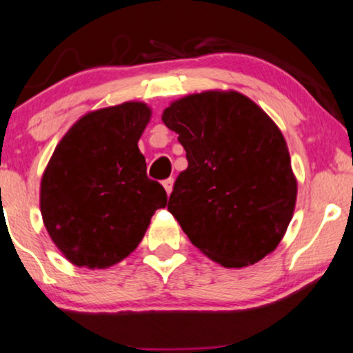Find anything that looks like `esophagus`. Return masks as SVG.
I'll list each match as a JSON object with an SVG mask.
<instances>
[{
  "label": "esophagus",
  "instance_id": "esophagus-1",
  "mask_svg": "<svg viewBox=\"0 0 353 353\" xmlns=\"http://www.w3.org/2000/svg\"><path fill=\"white\" fill-rule=\"evenodd\" d=\"M163 185H164V189H166V194L171 195L172 187H174V179H166L163 182Z\"/></svg>",
  "mask_w": 353,
  "mask_h": 353
}]
</instances>
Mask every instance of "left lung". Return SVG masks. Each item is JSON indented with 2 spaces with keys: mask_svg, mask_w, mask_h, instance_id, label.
Here are the masks:
<instances>
[{
  "mask_svg": "<svg viewBox=\"0 0 353 353\" xmlns=\"http://www.w3.org/2000/svg\"><path fill=\"white\" fill-rule=\"evenodd\" d=\"M163 122L184 146L168 210L195 248L241 269L274 252L296 203L287 141L274 120L238 91H203L174 101Z\"/></svg>",
  "mask_w": 353,
  "mask_h": 353,
  "instance_id": "obj_1",
  "label": "left lung"
}]
</instances>
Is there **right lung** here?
Wrapping results in <instances>:
<instances>
[{"mask_svg":"<svg viewBox=\"0 0 353 353\" xmlns=\"http://www.w3.org/2000/svg\"><path fill=\"white\" fill-rule=\"evenodd\" d=\"M148 104L128 101L84 114L65 133L40 181V213L73 265L107 269L135 251L166 190L146 176L138 140Z\"/></svg>","mask_w":353,"mask_h":353,"instance_id":"right-lung-1","label":"right lung"}]
</instances>
